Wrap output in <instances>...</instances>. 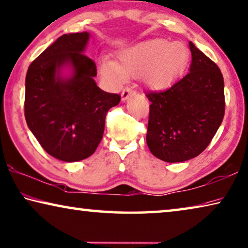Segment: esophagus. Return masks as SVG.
Wrapping results in <instances>:
<instances>
[{
  "label": "esophagus",
  "instance_id": "34e87169",
  "mask_svg": "<svg viewBox=\"0 0 248 248\" xmlns=\"http://www.w3.org/2000/svg\"><path fill=\"white\" fill-rule=\"evenodd\" d=\"M133 95V90L132 89H130V88H124V90H123V93H121V100L124 101L128 99L129 97L130 96H132Z\"/></svg>",
  "mask_w": 248,
  "mask_h": 248
}]
</instances>
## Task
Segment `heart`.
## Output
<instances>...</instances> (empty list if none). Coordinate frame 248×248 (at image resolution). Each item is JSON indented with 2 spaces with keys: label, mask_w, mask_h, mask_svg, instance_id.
Here are the masks:
<instances>
[{
  "label": "heart",
  "mask_w": 248,
  "mask_h": 248,
  "mask_svg": "<svg viewBox=\"0 0 248 248\" xmlns=\"http://www.w3.org/2000/svg\"><path fill=\"white\" fill-rule=\"evenodd\" d=\"M187 61L188 50L183 43L155 38L120 50L117 62L105 58L98 64V72L115 85L127 77L141 76L148 87L161 92L173 84Z\"/></svg>",
  "instance_id": "b5f03b06"
}]
</instances>
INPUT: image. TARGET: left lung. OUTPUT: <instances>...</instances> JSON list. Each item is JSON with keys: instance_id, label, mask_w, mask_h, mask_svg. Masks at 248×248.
<instances>
[{"instance_id": "1", "label": "left lung", "mask_w": 248, "mask_h": 248, "mask_svg": "<svg viewBox=\"0 0 248 248\" xmlns=\"http://www.w3.org/2000/svg\"><path fill=\"white\" fill-rule=\"evenodd\" d=\"M188 74L161 93H147L151 101L147 144L166 162H183L205 150L225 111L224 79L214 62L188 43Z\"/></svg>"}]
</instances>
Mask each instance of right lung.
<instances>
[{
	"label": "right lung",
	"instance_id": "right-lung-1",
	"mask_svg": "<svg viewBox=\"0 0 248 248\" xmlns=\"http://www.w3.org/2000/svg\"><path fill=\"white\" fill-rule=\"evenodd\" d=\"M88 32L64 34L30 65L25 119L43 149L65 162L88 158L103 139L108 110L120 96L98 87L96 65L84 55Z\"/></svg>",
	"mask_w": 248,
	"mask_h": 248
}]
</instances>
